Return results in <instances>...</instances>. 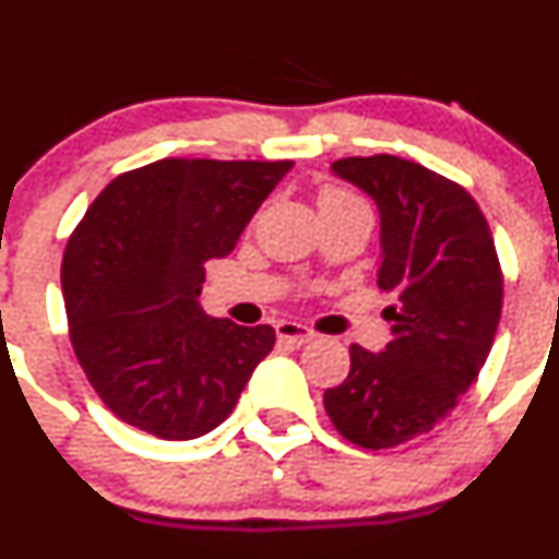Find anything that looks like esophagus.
Returning a JSON list of instances; mask_svg holds the SVG:
<instances>
[{"label":"esophagus","instance_id":"esophagus-1","mask_svg":"<svg viewBox=\"0 0 559 559\" xmlns=\"http://www.w3.org/2000/svg\"><path fill=\"white\" fill-rule=\"evenodd\" d=\"M275 335H278V341L292 343V346H306V343L313 341L316 332L311 326L300 324V321H278L275 324Z\"/></svg>","mask_w":559,"mask_h":559}]
</instances>
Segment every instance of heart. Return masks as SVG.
<instances>
[{"label": "heart", "instance_id": "obj_1", "mask_svg": "<svg viewBox=\"0 0 559 559\" xmlns=\"http://www.w3.org/2000/svg\"><path fill=\"white\" fill-rule=\"evenodd\" d=\"M343 202H359L357 197L348 194L346 189H337V186H326L319 194V207L321 205H343Z\"/></svg>", "mask_w": 559, "mask_h": 559}]
</instances>
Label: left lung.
I'll return each instance as SVG.
<instances>
[{
    "instance_id": "obj_1",
    "label": "left lung",
    "mask_w": 559,
    "mask_h": 559,
    "mask_svg": "<svg viewBox=\"0 0 559 559\" xmlns=\"http://www.w3.org/2000/svg\"><path fill=\"white\" fill-rule=\"evenodd\" d=\"M332 173L373 197L381 216L379 286L392 295V341L352 343L346 381L324 392L335 430L392 449L447 419L487 362L503 273L481 207L454 180L400 156H348Z\"/></svg>"
}]
</instances>
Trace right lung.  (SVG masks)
<instances>
[{
  "label": "right lung",
  "mask_w": 559,
  "mask_h": 559,
  "mask_svg": "<svg viewBox=\"0 0 559 559\" xmlns=\"http://www.w3.org/2000/svg\"><path fill=\"white\" fill-rule=\"evenodd\" d=\"M289 170L159 159L118 175L92 202L67 240L61 292L78 362L118 419L191 441L233 414L275 330L202 311L205 262L233 251Z\"/></svg>",
  "instance_id": "1"
}]
</instances>
